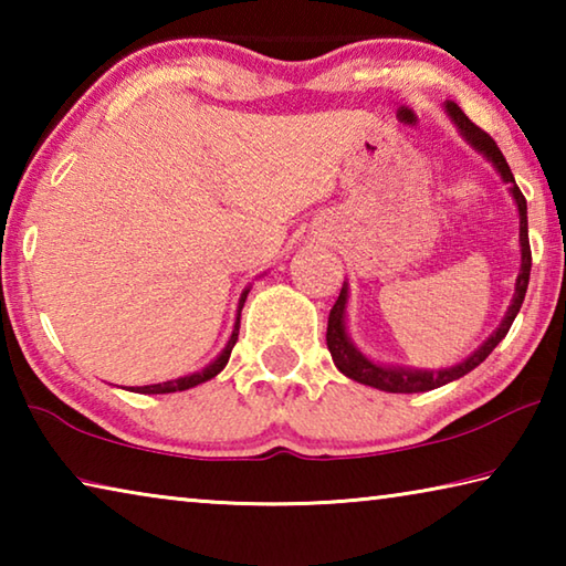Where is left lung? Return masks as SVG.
<instances>
[{
  "label": "left lung",
  "instance_id": "8db88e82",
  "mask_svg": "<svg viewBox=\"0 0 566 566\" xmlns=\"http://www.w3.org/2000/svg\"><path fill=\"white\" fill-rule=\"evenodd\" d=\"M447 112L449 117L454 119V124L462 129L464 137L472 142V145L482 151L484 157L492 159V165L500 171L504 181L512 185V195L516 199V207H520V242H522V272L516 276V292H514V302L506 312L504 322L500 324L490 339H486L482 347H479L472 357L467 361L457 364L452 369H442V371H409V369H389V367H379V364L369 361L367 357L352 347V342L347 339V332H344V304H347V290L342 286V292L334 302L332 312H329V324H327V347L332 352V359L337 364V369L342 375H347L349 379L359 381V385H369L375 389H385V391H395V395H415V391H429L447 385V381H454L459 377H464L467 371H472L474 367H479L486 357H490L492 349L500 344L506 332H510L512 322L516 314L522 310L526 286H530V272H532V249H530V229H526V199L522 195V189L516 187L514 175L506 159L502 155V149L496 147V142L486 134L482 127L467 117V114L457 107L454 102H447Z\"/></svg>",
  "mask_w": 566,
  "mask_h": 566
}]
</instances>
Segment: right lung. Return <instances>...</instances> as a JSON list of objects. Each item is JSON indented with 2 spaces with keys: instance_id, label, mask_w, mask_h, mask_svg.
<instances>
[{
  "instance_id": "add662e5",
  "label": "right lung",
  "mask_w": 566,
  "mask_h": 566,
  "mask_svg": "<svg viewBox=\"0 0 566 566\" xmlns=\"http://www.w3.org/2000/svg\"><path fill=\"white\" fill-rule=\"evenodd\" d=\"M244 300H247V292L242 294V300H239V314H237V324H234V332H232V339H229V344L224 347V352L219 354V357L209 364V367H205L202 371H197V375H189V377H181V379H171V381H165V385H149V387H137V391H142V395H169V391H185L189 387H197L202 385V381L217 377L219 371H222L227 367L229 361V354H232V347L237 344V337H239V317H242V306H244Z\"/></svg>"
}]
</instances>
